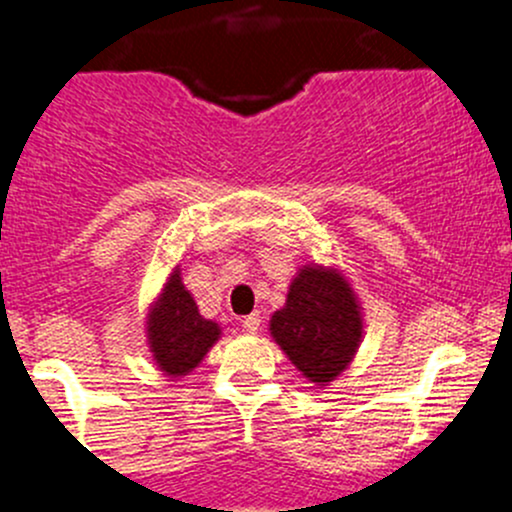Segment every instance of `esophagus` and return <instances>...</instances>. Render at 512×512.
Masks as SVG:
<instances>
[{"label": "esophagus", "mask_w": 512, "mask_h": 512, "mask_svg": "<svg viewBox=\"0 0 512 512\" xmlns=\"http://www.w3.org/2000/svg\"><path fill=\"white\" fill-rule=\"evenodd\" d=\"M260 314H247L245 319H242V329H245L247 334H257L260 332Z\"/></svg>", "instance_id": "obj_1"}]
</instances>
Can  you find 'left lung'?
<instances>
[{"label": "left lung", "mask_w": 512, "mask_h": 512, "mask_svg": "<svg viewBox=\"0 0 512 512\" xmlns=\"http://www.w3.org/2000/svg\"><path fill=\"white\" fill-rule=\"evenodd\" d=\"M270 337L309 384L324 389L342 376L364 339V312L344 270L299 267L285 307L270 317Z\"/></svg>", "instance_id": "1"}]
</instances>
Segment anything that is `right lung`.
Listing matches in <instances>:
<instances>
[{"instance_id":"1","label":"right lung","mask_w":512,"mask_h":512,"mask_svg":"<svg viewBox=\"0 0 512 512\" xmlns=\"http://www.w3.org/2000/svg\"><path fill=\"white\" fill-rule=\"evenodd\" d=\"M223 337V327L200 314L195 297L183 285L180 265L173 267L146 314L148 352L170 381L188 376Z\"/></svg>"}]
</instances>
